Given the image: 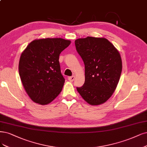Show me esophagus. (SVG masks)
I'll return each instance as SVG.
<instances>
[{"instance_id": "1", "label": "esophagus", "mask_w": 147, "mask_h": 147, "mask_svg": "<svg viewBox=\"0 0 147 147\" xmlns=\"http://www.w3.org/2000/svg\"><path fill=\"white\" fill-rule=\"evenodd\" d=\"M74 78H75V76H71V77H68V80L70 81V82H72L74 80Z\"/></svg>"}]
</instances>
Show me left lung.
I'll return each mask as SVG.
<instances>
[{
    "label": "left lung",
    "instance_id": "8db88e82",
    "mask_svg": "<svg viewBox=\"0 0 147 147\" xmlns=\"http://www.w3.org/2000/svg\"><path fill=\"white\" fill-rule=\"evenodd\" d=\"M85 66V82L77 89L89 104L105 103L113 95L122 69L120 53L108 39L88 36L75 40Z\"/></svg>",
    "mask_w": 147,
    "mask_h": 147
}]
</instances>
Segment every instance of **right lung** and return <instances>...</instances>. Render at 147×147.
<instances>
[{
	"mask_svg": "<svg viewBox=\"0 0 147 147\" xmlns=\"http://www.w3.org/2000/svg\"><path fill=\"white\" fill-rule=\"evenodd\" d=\"M70 44L62 38L34 40L21 54L19 73L24 88L33 102L47 105L62 90L59 54Z\"/></svg>",
	"mask_w": 147,
	"mask_h": 147,
	"instance_id": "add662e5",
	"label": "right lung"
}]
</instances>
